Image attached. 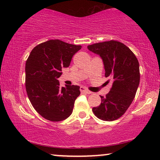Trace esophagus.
Segmentation results:
<instances>
[{
  "mask_svg": "<svg viewBox=\"0 0 160 160\" xmlns=\"http://www.w3.org/2000/svg\"><path fill=\"white\" fill-rule=\"evenodd\" d=\"M80 92L82 93H85V94H92V92L89 91L88 90H87V89H85V88H83V87H80Z\"/></svg>",
  "mask_w": 160,
  "mask_h": 160,
  "instance_id": "esophagus-1",
  "label": "esophagus"
}]
</instances>
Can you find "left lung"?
<instances>
[{"mask_svg": "<svg viewBox=\"0 0 160 160\" xmlns=\"http://www.w3.org/2000/svg\"><path fill=\"white\" fill-rule=\"evenodd\" d=\"M88 48L103 61L107 82L112 87L106 97L100 96L101 104L92 112L103 121H112L120 118L133 101L140 83L138 61L128 47L117 41L89 45Z\"/></svg>", "mask_w": 160, "mask_h": 160, "instance_id": "1", "label": "left lung"}]
</instances>
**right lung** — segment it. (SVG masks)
Instances as JSON below:
<instances>
[{"label":"right lung","mask_w":160,"mask_h":160,"mask_svg":"<svg viewBox=\"0 0 160 160\" xmlns=\"http://www.w3.org/2000/svg\"><path fill=\"white\" fill-rule=\"evenodd\" d=\"M82 46L58 39L48 40L35 47L25 65V87L34 109L51 121H61L71 115L80 95V87H60L58 78L62 68L70 66L72 57Z\"/></svg>","instance_id":"add662e5"}]
</instances>
